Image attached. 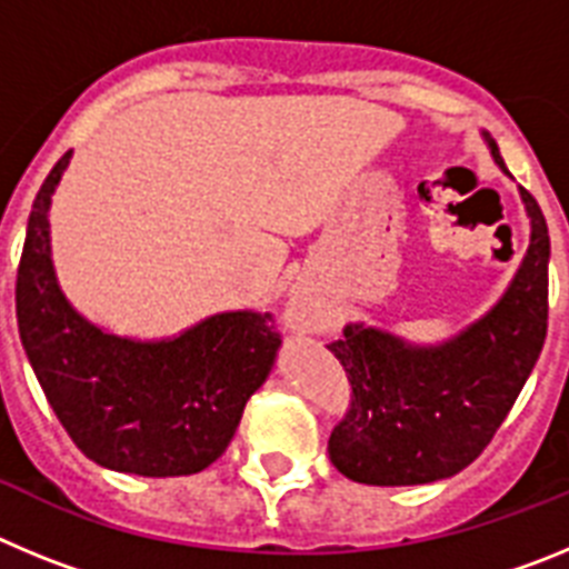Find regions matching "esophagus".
Segmentation results:
<instances>
[{
	"mask_svg": "<svg viewBox=\"0 0 569 569\" xmlns=\"http://www.w3.org/2000/svg\"><path fill=\"white\" fill-rule=\"evenodd\" d=\"M284 319H288V325L293 330H310V325H313V310H310L308 299H305V296H293Z\"/></svg>",
	"mask_w": 569,
	"mask_h": 569,
	"instance_id": "1",
	"label": "esophagus"
}]
</instances>
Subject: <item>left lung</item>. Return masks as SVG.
Returning <instances> with one entry per match:
<instances>
[{"mask_svg":"<svg viewBox=\"0 0 569 569\" xmlns=\"http://www.w3.org/2000/svg\"><path fill=\"white\" fill-rule=\"evenodd\" d=\"M490 153L510 173L499 144ZM530 248L507 293L445 345H407L385 330L347 325L328 345L345 367L350 401L328 441L336 470L359 485H430L465 470L492 441L547 339L550 233L521 188Z\"/></svg>","mask_w":569,"mask_h":569,"instance_id":"1","label":"left lung"}]
</instances>
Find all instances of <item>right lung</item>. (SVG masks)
Returning <instances> with one entry per match:
<instances>
[{
	"label": "right lung",
	"instance_id": "right-lung-1",
	"mask_svg": "<svg viewBox=\"0 0 569 569\" xmlns=\"http://www.w3.org/2000/svg\"><path fill=\"white\" fill-rule=\"evenodd\" d=\"M70 150L30 210L17 270L19 339L50 407L90 461L133 476H190L228 450L281 339L270 313H216L176 339L104 333L70 308L50 261V196Z\"/></svg>",
	"mask_w": 569,
	"mask_h": 569
}]
</instances>
